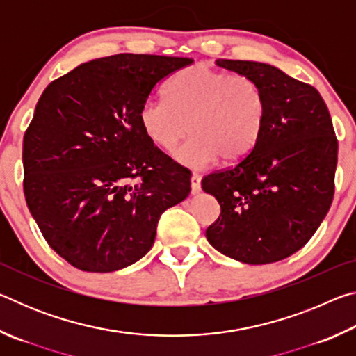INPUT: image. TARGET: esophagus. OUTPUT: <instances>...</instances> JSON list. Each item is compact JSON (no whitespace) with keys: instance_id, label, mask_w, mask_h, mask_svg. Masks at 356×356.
I'll list each match as a JSON object with an SVG mask.
<instances>
[{"instance_id":"34e87169","label":"esophagus","mask_w":356,"mask_h":356,"mask_svg":"<svg viewBox=\"0 0 356 356\" xmlns=\"http://www.w3.org/2000/svg\"><path fill=\"white\" fill-rule=\"evenodd\" d=\"M190 182H191V193L193 195H197V193L201 191V176L200 174H193Z\"/></svg>"}]
</instances>
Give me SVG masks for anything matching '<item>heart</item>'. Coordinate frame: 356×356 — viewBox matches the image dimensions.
<instances>
[{
  "instance_id": "b5f03b06",
  "label": "heart",
  "mask_w": 356,
  "mask_h": 356,
  "mask_svg": "<svg viewBox=\"0 0 356 356\" xmlns=\"http://www.w3.org/2000/svg\"><path fill=\"white\" fill-rule=\"evenodd\" d=\"M138 120L147 140L163 150L193 135L174 154L180 165L202 170L220 159L234 165L245 160L261 140L267 99L261 84L250 76L195 64L170 81L166 102H144Z\"/></svg>"
}]
</instances>
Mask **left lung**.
Wrapping results in <instances>:
<instances>
[{
  "instance_id": "obj_1",
  "label": "left lung",
  "mask_w": 356,
  "mask_h": 356,
  "mask_svg": "<svg viewBox=\"0 0 356 356\" xmlns=\"http://www.w3.org/2000/svg\"><path fill=\"white\" fill-rule=\"evenodd\" d=\"M216 65L261 84L267 122L245 160L202 179V190L221 207L206 237L238 262H278L309 242L330 210L337 163L333 122L317 89L278 67L232 59Z\"/></svg>"
}]
</instances>
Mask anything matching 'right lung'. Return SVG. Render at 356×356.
Wrapping results in <instances>:
<instances>
[{
    "instance_id": "1",
    "label": "right lung",
    "mask_w": 356,
    "mask_h": 356,
    "mask_svg": "<svg viewBox=\"0 0 356 356\" xmlns=\"http://www.w3.org/2000/svg\"><path fill=\"white\" fill-rule=\"evenodd\" d=\"M191 58L92 59L48 84L23 138V190L47 243L83 272L110 273L152 248L190 171L143 134L138 111Z\"/></svg>"
}]
</instances>
